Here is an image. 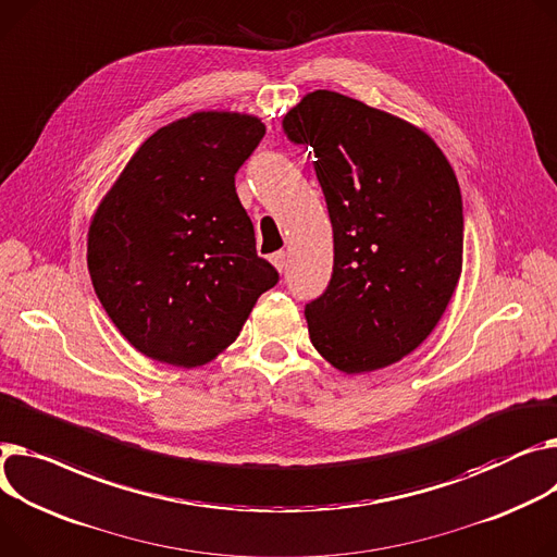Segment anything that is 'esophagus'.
I'll return each instance as SVG.
<instances>
[{"mask_svg":"<svg viewBox=\"0 0 557 557\" xmlns=\"http://www.w3.org/2000/svg\"><path fill=\"white\" fill-rule=\"evenodd\" d=\"M271 262H273V267L282 273V271L286 269V252H284V250L273 252V255H271Z\"/></svg>","mask_w":557,"mask_h":557,"instance_id":"esophagus-1","label":"esophagus"}]
</instances>
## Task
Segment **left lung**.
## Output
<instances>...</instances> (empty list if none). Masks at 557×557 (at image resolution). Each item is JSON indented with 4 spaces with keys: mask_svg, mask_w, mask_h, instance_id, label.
<instances>
[{
    "mask_svg": "<svg viewBox=\"0 0 557 557\" xmlns=\"http://www.w3.org/2000/svg\"><path fill=\"white\" fill-rule=\"evenodd\" d=\"M309 145L333 226V275L305 309L318 354L345 374L412 354L461 277L463 208L453 165L417 125L318 89L284 116Z\"/></svg>",
    "mask_w": 557,
    "mask_h": 557,
    "instance_id": "8db88e82",
    "label": "left lung"
}]
</instances>
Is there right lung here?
Listing matches in <instances>:
<instances>
[{"label":"right lung","mask_w":557,"mask_h":557,"mask_svg":"<svg viewBox=\"0 0 557 557\" xmlns=\"http://www.w3.org/2000/svg\"><path fill=\"white\" fill-rule=\"evenodd\" d=\"M264 134L252 114L195 111L147 138L98 203L91 284L143 356L188 369L210 362L277 284L235 190Z\"/></svg>","instance_id":"obj_1"}]
</instances>
